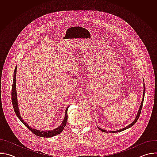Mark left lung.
<instances>
[{
  "mask_svg": "<svg viewBox=\"0 0 157 157\" xmlns=\"http://www.w3.org/2000/svg\"><path fill=\"white\" fill-rule=\"evenodd\" d=\"M145 84H144V95H143V99H142V103H141V105H140V109H139V110L138 114H137V117H136V119L134 120V121H133L132 124H130V125H128V126H127L126 127H125V128H122V129H121V130H116V131H110V130H109V131H108L109 132H110V133H116V132H120L124 131V130H126V129H127V128H128L131 127L132 126H133L134 124H135L136 123V122H137V120L139 119V117H140V114H141L142 108L143 103H144V94H145ZM99 130H101V131H102V132H106L105 131V130H102V129H101V128H99Z\"/></svg>",
  "mask_w": 157,
  "mask_h": 157,
  "instance_id": "1",
  "label": "left lung"
}]
</instances>
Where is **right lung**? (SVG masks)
I'll return each instance as SVG.
<instances>
[{"instance_id":"1","label":"right lung","mask_w":157,"mask_h":157,"mask_svg":"<svg viewBox=\"0 0 157 157\" xmlns=\"http://www.w3.org/2000/svg\"><path fill=\"white\" fill-rule=\"evenodd\" d=\"M16 73H17V66L15 68L14 70V74H13V84H12V105L14 109V111L15 113V114L18 117V118L20 120V121L23 123L32 133H33L35 135L39 136V137H53L55 136L58 135L59 133H61V132L63 130L64 127L66 126L67 120H68V109L70 106L66 108V114L64 119L61 123V125L58 127V128H56L53 130H48V131H41V130H38L34 128H32L30 126H29L27 123L22 119L19 113V109L18 107V104H17V92H16Z\"/></svg>"}]
</instances>
